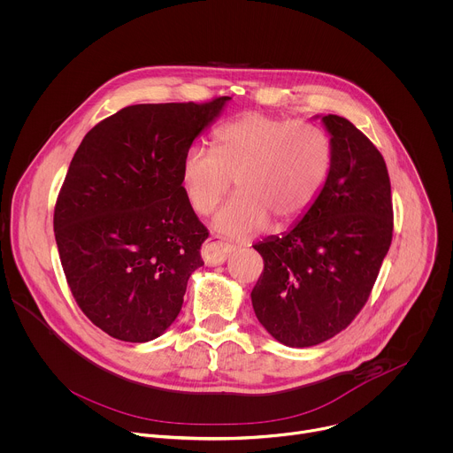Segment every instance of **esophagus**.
Instances as JSON below:
<instances>
[{
  "mask_svg": "<svg viewBox=\"0 0 453 453\" xmlns=\"http://www.w3.org/2000/svg\"><path fill=\"white\" fill-rule=\"evenodd\" d=\"M231 252H233V245H229L226 242H220L217 238H210L204 243V247L201 250V256H203V259L208 266H217V265H222Z\"/></svg>",
  "mask_w": 453,
  "mask_h": 453,
  "instance_id": "esophagus-1",
  "label": "esophagus"
}]
</instances>
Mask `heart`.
<instances>
[{
    "label": "heart",
    "mask_w": 453,
    "mask_h": 453,
    "mask_svg": "<svg viewBox=\"0 0 453 453\" xmlns=\"http://www.w3.org/2000/svg\"><path fill=\"white\" fill-rule=\"evenodd\" d=\"M332 169V144L323 128L263 112H245L215 132V150L190 146L181 162L187 197L197 213L215 215L213 227L231 238L298 222L321 196Z\"/></svg>",
    "instance_id": "b5f03b06"
}]
</instances>
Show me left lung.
<instances>
[{
	"label": "left lung",
	"mask_w": 453,
	"mask_h": 453,
	"mask_svg": "<svg viewBox=\"0 0 453 453\" xmlns=\"http://www.w3.org/2000/svg\"><path fill=\"white\" fill-rule=\"evenodd\" d=\"M319 118V116H318ZM332 169L314 206L280 236L254 245L265 270L250 298L265 330L289 348L342 332L365 305L394 231L383 155L349 119L328 114Z\"/></svg>",
	"instance_id": "8db88e82"
}]
</instances>
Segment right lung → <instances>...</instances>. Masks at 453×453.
<instances>
[{
	"label": "right lung",
	"mask_w": 453,
	"mask_h": 453,
	"mask_svg": "<svg viewBox=\"0 0 453 453\" xmlns=\"http://www.w3.org/2000/svg\"><path fill=\"white\" fill-rule=\"evenodd\" d=\"M229 100L128 105L79 144L54 236L77 305L107 335L148 342L178 318L208 238L181 185V162Z\"/></svg>",
	"instance_id": "right-lung-1"
}]
</instances>
